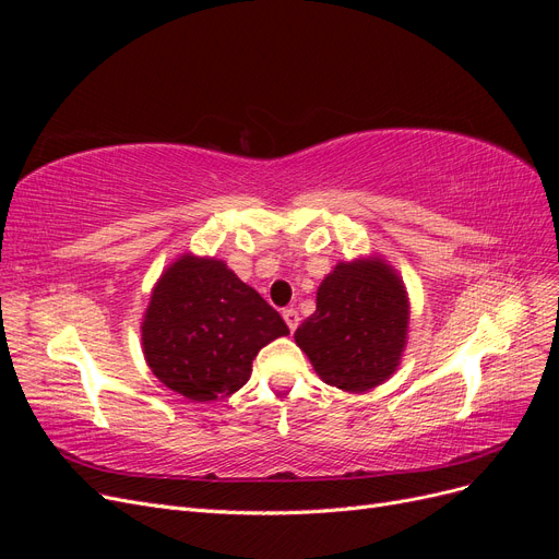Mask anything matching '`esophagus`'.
<instances>
[{
	"label": "esophagus",
	"mask_w": 559,
	"mask_h": 559,
	"mask_svg": "<svg viewBox=\"0 0 559 559\" xmlns=\"http://www.w3.org/2000/svg\"><path fill=\"white\" fill-rule=\"evenodd\" d=\"M282 317H284V321H286V326H289V331L294 333V331L298 329V321H300L298 312H296L294 308H286V310L282 312Z\"/></svg>",
	"instance_id": "obj_1"
}]
</instances>
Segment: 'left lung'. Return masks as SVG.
I'll return each mask as SVG.
<instances>
[{
	"mask_svg": "<svg viewBox=\"0 0 559 559\" xmlns=\"http://www.w3.org/2000/svg\"><path fill=\"white\" fill-rule=\"evenodd\" d=\"M403 280L380 257L337 263L317 289V310L296 329V345L317 376L343 392H368L394 376L408 337Z\"/></svg>",
	"mask_w": 559,
	"mask_h": 559,
	"instance_id": "8db88e82",
	"label": "left lung"
}]
</instances>
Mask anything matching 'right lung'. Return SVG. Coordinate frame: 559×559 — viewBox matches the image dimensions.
I'll list each match as a JSON object with an SVG mask.
<instances>
[{
  "label": "right lung",
  "instance_id": "right-lung-1",
  "mask_svg": "<svg viewBox=\"0 0 559 559\" xmlns=\"http://www.w3.org/2000/svg\"><path fill=\"white\" fill-rule=\"evenodd\" d=\"M286 333L280 312L224 261L183 253L151 292L142 349L165 386L205 403L238 392L261 347Z\"/></svg>",
  "mask_w": 559,
  "mask_h": 559
}]
</instances>
